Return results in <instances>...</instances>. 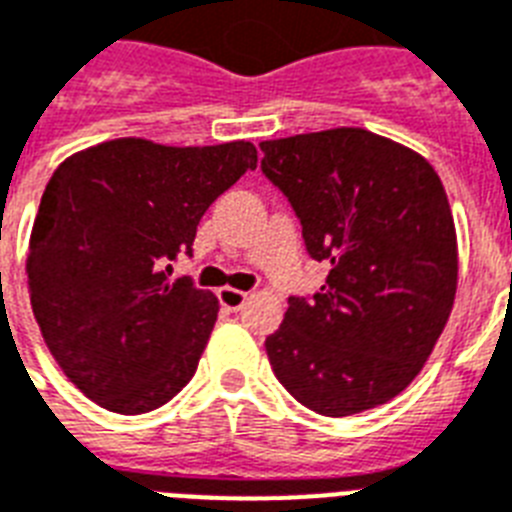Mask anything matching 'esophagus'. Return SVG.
Listing matches in <instances>:
<instances>
[{
  "label": "esophagus",
  "instance_id": "1",
  "mask_svg": "<svg viewBox=\"0 0 512 512\" xmlns=\"http://www.w3.org/2000/svg\"><path fill=\"white\" fill-rule=\"evenodd\" d=\"M248 301V293L245 290H237V288H219V304L224 309H230V312H237L240 306Z\"/></svg>",
  "mask_w": 512,
  "mask_h": 512
}]
</instances>
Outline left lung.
Masks as SVG:
<instances>
[{"label": "left lung", "mask_w": 512, "mask_h": 512, "mask_svg": "<svg viewBox=\"0 0 512 512\" xmlns=\"http://www.w3.org/2000/svg\"><path fill=\"white\" fill-rule=\"evenodd\" d=\"M309 256L330 264L314 298H288L269 365L309 410L343 418L391 402L431 357L457 293V232L423 155L341 126L261 142Z\"/></svg>", "instance_id": "1"}]
</instances>
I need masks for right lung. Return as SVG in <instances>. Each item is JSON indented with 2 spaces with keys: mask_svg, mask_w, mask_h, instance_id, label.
I'll return each instance as SVG.
<instances>
[{
  "mask_svg": "<svg viewBox=\"0 0 512 512\" xmlns=\"http://www.w3.org/2000/svg\"><path fill=\"white\" fill-rule=\"evenodd\" d=\"M251 142H100L55 169L34 219L26 275L49 354L118 415L161 407L190 383L219 298L163 264L192 253L200 216L248 169Z\"/></svg>",
  "mask_w": 512,
  "mask_h": 512,
  "instance_id": "right-lung-1",
  "label": "right lung"
}]
</instances>
